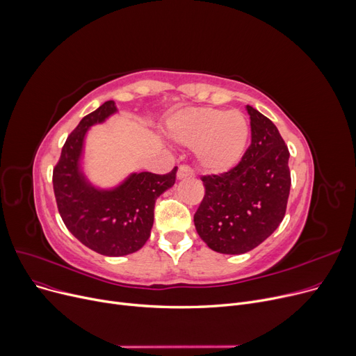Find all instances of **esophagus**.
Wrapping results in <instances>:
<instances>
[{"mask_svg": "<svg viewBox=\"0 0 356 356\" xmlns=\"http://www.w3.org/2000/svg\"><path fill=\"white\" fill-rule=\"evenodd\" d=\"M193 175H194L193 170L190 168V166H186V165H181L179 168H178V172H177V178H178V179L190 178V177H193Z\"/></svg>", "mask_w": 356, "mask_h": 356, "instance_id": "34e87169", "label": "esophagus"}]
</instances>
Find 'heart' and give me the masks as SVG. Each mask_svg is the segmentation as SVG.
Segmentation results:
<instances>
[{"label": "heart", "mask_w": 356, "mask_h": 356, "mask_svg": "<svg viewBox=\"0 0 356 356\" xmlns=\"http://www.w3.org/2000/svg\"><path fill=\"white\" fill-rule=\"evenodd\" d=\"M166 134L178 145L195 149L201 168L224 174L240 162L248 140V123L240 112L193 108L175 113Z\"/></svg>", "instance_id": "1"}]
</instances>
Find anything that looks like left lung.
I'll list each match as a JSON object with an SVG mask.
<instances>
[{"label": "left lung", "mask_w": 356, "mask_h": 356, "mask_svg": "<svg viewBox=\"0 0 356 356\" xmlns=\"http://www.w3.org/2000/svg\"><path fill=\"white\" fill-rule=\"evenodd\" d=\"M252 145L233 170L202 177L205 195L194 216L197 233L217 253L243 254L280 225L290 193L289 149L275 123L245 106Z\"/></svg>", "instance_id": "1"}]
</instances>
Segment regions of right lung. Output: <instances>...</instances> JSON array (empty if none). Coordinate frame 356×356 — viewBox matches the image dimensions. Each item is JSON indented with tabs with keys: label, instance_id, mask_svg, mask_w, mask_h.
<instances>
[{
	"label": "right lung",
	"instance_id": "add662e5",
	"mask_svg": "<svg viewBox=\"0 0 356 356\" xmlns=\"http://www.w3.org/2000/svg\"><path fill=\"white\" fill-rule=\"evenodd\" d=\"M118 112L104 102L83 118L69 135L53 170L57 208L69 232L93 252L120 257L138 252L151 236L156 198L175 184L177 166L165 175L132 172L119 185L99 188L83 172L81 161L89 129Z\"/></svg>",
	"mask_w": 356,
	"mask_h": 356
}]
</instances>
